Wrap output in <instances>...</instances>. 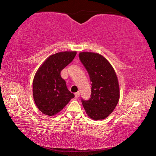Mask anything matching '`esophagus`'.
<instances>
[{
    "instance_id": "obj_1",
    "label": "esophagus",
    "mask_w": 156,
    "mask_h": 156,
    "mask_svg": "<svg viewBox=\"0 0 156 156\" xmlns=\"http://www.w3.org/2000/svg\"><path fill=\"white\" fill-rule=\"evenodd\" d=\"M79 96H80V92H79V91L76 92V93L75 94V98H78Z\"/></svg>"
}]
</instances>
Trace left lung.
<instances>
[{"instance_id": "8db88e82", "label": "left lung", "mask_w": 156, "mask_h": 156, "mask_svg": "<svg viewBox=\"0 0 156 156\" xmlns=\"http://www.w3.org/2000/svg\"><path fill=\"white\" fill-rule=\"evenodd\" d=\"M79 58L92 83L90 99L82 100L84 109L92 120L105 119L115 109L120 99L119 84L114 69L98 53L80 52Z\"/></svg>"}]
</instances>
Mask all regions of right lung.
Returning <instances> with one entry per match:
<instances>
[{
  "mask_svg": "<svg viewBox=\"0 0 156 156\" xmlns=\"http://www.w3.org/2000/svg\"><path fill=\"white\" fill-rule=\"evenodd\" d=\"M76 54V51H62L51 55L37 70L33 81V97L36 107L44 114H57L74 98V94L68 90L60 72Z\"/></svg>",
  "mask_w": 156,
  "mask_h": 156,
  "instance_id": "1",
  "label": "right lung"
}]
</instances>
